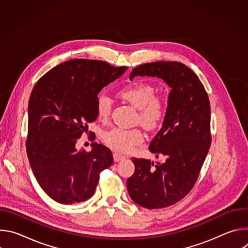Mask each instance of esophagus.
I'll list each match as a JSON object with an SVG mask.
<instances>
[{
	"mask_svg": "<svg viewBox=\"0 0 248 248\" xmlns=\"http://www.w3.org/2000/svg\"><path fill=\"white\" fill-rule=\"evenodd\" d=\"M113 156H114L115 162H120V161L125 159V156H124V155H122V154H120V153H118V152H115V153L113 154Z\"/></svg>",
	"mask_w": 248,
	"mask_h": 248,
	"instance_id": "34e87169",
	"label": "esophagus"
}]
</instances>
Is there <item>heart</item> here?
I'll return each mask as SVG.
<instances>
[{"label": "heart", "instance_id": "b5f03b06", "mask_svg": "<svg viewBox=\"0 0 248 248\" xmlns=\"http://www.w3.org/2000/svg\"><path fill=\"white\" fill-rule=\"evenodd\" d=\"M155 88L145 82L135 81L122 88L120 96L138 109V120L147 127H154L164 119L167 112V101L155 95ZM112 99L106 93L97 97L96 111L100 121L105 122L112 111ZM143 134L139 129L113 127L103 134L105 143L119 152H128L143 141Z\"/></svg>", "mask_w": 248, "mask_h": 248}]
</instances>
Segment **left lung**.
<instances>
[{
    "label": "left lung",
    "instance_id": "obj_1",
    "mask_svg": "<svg viewBox=\"0 0 248 248\" xmlns=\"http://www.w3.org/2000/svg\"><path fill=\"white\" fill-rule=\"evenodd\" d=\"M162 78L170 87L162 128L149 150L165 156L164 163L131 158L135 170L127 191L136 204L147 209L170 206L194 186L211 145L210 102L198 77L179 62H154L132 69L135 77Z\"/></svg>",
    "mask_w": 248,
    "mask_h": 248
}]
</instances>
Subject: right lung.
<instances>
[{"instance_id": "right-lung-1", "label": "right lung", "mask_w": 248, "mask_h": 248, "mask_svg": "<svg viewBox=\"0 0 248 248\" xmlns=\"http://www.w3.org/2000/svg\"><path fill=\"white\" fill-rule=\"evenodd\" d=\"M127 67L75 59L53 67L33 87L28 102L26 152L42 189L61 204L88 200L99 173L113 162L111 150L97 142L86 152L78 139L97 119V95Z\"/></svg>"}]
</instances>
